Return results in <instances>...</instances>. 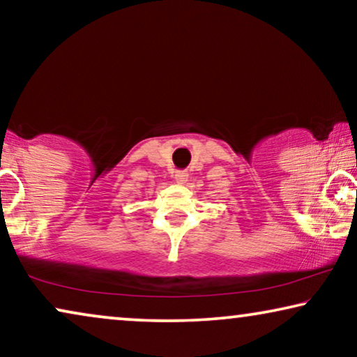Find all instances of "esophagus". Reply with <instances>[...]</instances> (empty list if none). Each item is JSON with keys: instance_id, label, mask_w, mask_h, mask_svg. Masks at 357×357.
Masks as SVG:
<instances>
[{"instance_id": "34e87169", "label": "esophagus", "mask_w": 357, "mask_h": 357, "mask_svg": "<svg viewBox=\"0 0 357 357\" xmlns=\"http://www.w3.org/2000/svg\"><path fill=\"white\" fill-rule=\"evenodd\" d=\"M174 178H175V182L177 183H187V180H188V174L185 172V170H177V172L174 174Z\"/></svg>"}]
</instances>
